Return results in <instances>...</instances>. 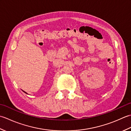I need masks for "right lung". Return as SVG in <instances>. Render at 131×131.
I'll return each instance as SVG.
<instances>
[{
    "label": "right lung",
    "mask_w": 131,
    "mask_h": 131,
    "mask_svg": "<svg viewBox=\"0 0 131 131\" xmlns=\"http://www.w3.org/2000/svg\"><path fill=\"white\" fill-rule=\"evenodd\" d=\"M25 92V93H26V92Z\"/></svg>",
    "instance_id": "add662e5"
}]
</instances>
